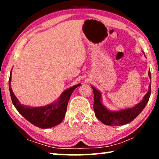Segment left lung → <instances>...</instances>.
I'll return each mask as SVG.
<instances>
[{"label":"left lung","instance_id":"left-lung-1","mask_svg":"<svg viewBox=\"0 0 159 159\" xmlns=\"http://www.w3.org/2000/svg\"><path fill=\"white\" fill-rule=\"evenodd\" d=\"M148 74L151 79L150 71ZM92 88L94 93L93 108L95 114L102 123L107 125H122L133 121L147 105L151 94V85H149L147 93L144 95L142 100L135 106L118 111H111L102 104L101 93L93 86H92Z\"/></svg>","mask_w":159,"mask_h":159}]
</instances>
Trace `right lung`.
<instances>
[{
	"label": "right lung",
	"instance_id": "add662e5",
	"mask_svg": "<svg viewBox=\"0 0 159 159\" xmlns=\"http://www.w3.org/2000/svg\"><path fill=\"white\" fill-rule=\"evenodd\" d=\"M12 70L9 79V90L13 104L18 112L28 121L40 128H50L61 123L65 117L67 104L72 93L80 83L74 85L64 91L57 101L48 105L33 107L21 104L13 93L11 83Z\"/></svg>",
	"mask_w": 159,
	"mask_h": 159
}]
</instances>
